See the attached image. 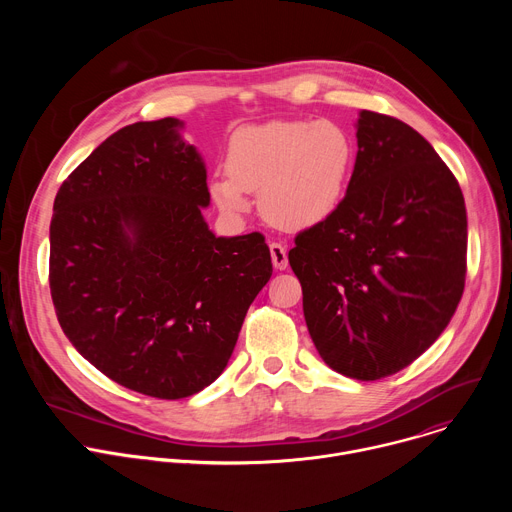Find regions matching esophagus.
I'll return each instance as SVG.
<instances>
[{
  "instance_id": "esophagus-1",
  "label": "esophagus",
  "mask_w": 512,
  "mask_h": 512,
  "mask_svg": "<svg viewBox=\"0 0 512 512\" xmlns=\"http://www.w3.org/2000/svg\"><path fill=\"white\" fill-rule=\"evenodd\" d=\"M269 251H271V261H273V267L283 271L287 267V251L281 243H271L269 245Z\"/></svg>"
}]
</instances>
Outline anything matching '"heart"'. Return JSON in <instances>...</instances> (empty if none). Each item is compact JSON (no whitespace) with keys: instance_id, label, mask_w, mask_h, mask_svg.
Wrapping results in <instances>:
<instances>
[{"instance_id":"heart-1","label":"heart","mask_w":512,"mask_h":512,"mask_svg":"<svg viewBox=\"0 0 512 512\" xmlns=\"http://www.w3.org/2000/svg\"><path fill=\"white\" fill-rule=\"evenodd\" d=\"M354 166V145L332 121H271L241 129L227 154L229 174L210 192L229 214L249 208L261 192V212L281 229L314 227L338 208Z\"/></svg>"}]
</instances>
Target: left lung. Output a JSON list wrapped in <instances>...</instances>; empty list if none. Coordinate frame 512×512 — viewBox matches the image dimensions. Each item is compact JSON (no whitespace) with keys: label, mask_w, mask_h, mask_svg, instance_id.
Here are the masks:
<instances>
[{"label":"left lung","mask_w":512,"mask_h":512,"mask_svg":"<svg viewBox=\"0 0 512 512\" xmlns=\"http://www.w3.org/2000/svg\"><path fill=\"white\" fill-rule=\"evenodd\" d=\"M356 139L346 196L287 257L324 362L379 381L409 367L454 316L468 221L456 176L413 127L362 111Z\"/></svg>","instance_id":"left-lung-1"}]
</instances>
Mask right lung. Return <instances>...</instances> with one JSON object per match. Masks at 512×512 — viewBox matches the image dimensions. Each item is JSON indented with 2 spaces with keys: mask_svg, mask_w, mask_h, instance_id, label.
<instances>
[{
  "mask_svg": "<svg viewBox=\"0 0 512 512\" xmlns=\"http://www.w3.org/2000/svg\"><path fill=\"white\" fill-rule=\"evenodd\" d=\"M180 125L166 117L109 135L62 182L50 223L62 332L111 381L168 401L225 371L273 271L261 233L208 231L206 170Z\"/></svg>",
  "mask_w": 512,
  "mask_h": 512,
  "instance_id": "add662e5",
  "label": "right lung"
}]
</instances>
